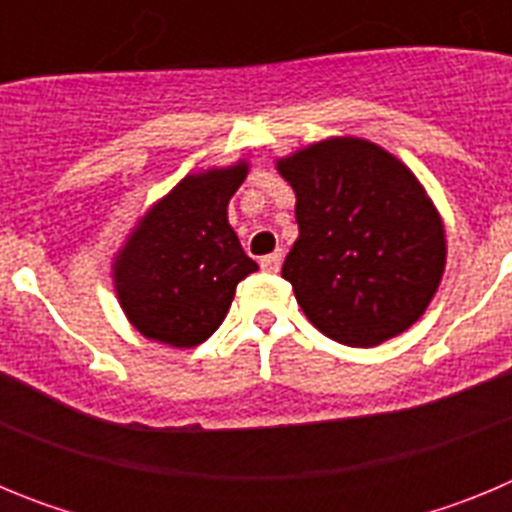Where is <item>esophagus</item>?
I'll return each instance as SVG.
<instances>
[{
  "label": "esophagus",
  "instance_id": "obj_1",
  "mask_svg": "<svg viewBox=\"0 0 512 512\" xmlns=\"http://www.w3.org/2000/svg\"><path fill=\"white\" fill-rule=\"evenodd\" d=\"M282 251H274V253H269V256H264V259H261V269L264 271H269V274H277L279 269H282Z\"/></svg>",
  "mask_w": 512,
  "mask_h": 512
}]
</instances>
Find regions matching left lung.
<instances>
[{"label": "left lung", "instance_id": "1", "mask_svg": "<svg viewBox=\"0 0 512 512\" xmlns=\"http://www.w3.org/2000/svg\"><path fill=\"white\" fill-rule=\"evenodd\" d=\"M300 238L282 277L310 323L343 346H379L436 295L446 238L413 171L369 140L330 138L282 158Z\"/></svg>", "mask_w": 512, "mask_h": 512}]
</instances>
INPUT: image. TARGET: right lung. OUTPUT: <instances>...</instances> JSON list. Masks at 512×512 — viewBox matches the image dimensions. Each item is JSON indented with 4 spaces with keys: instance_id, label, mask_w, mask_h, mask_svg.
Here are the masks:
<instances>
[{
    "instance_id": "1",
    "label": "right lung",
    "mask_w": 512,
    "mask_h": 512,
    "mask_svg": "<svg viewBox=\"0 0 512 512\" xmlns=\"http://www.w3.org/2000/svg\"><path fill=\"white\" fill-rule=\"evenodd\" d=\"M243 179L246 164L182 179L117 256V297L146 338L182 348L207 341L238 282L259 269L228 225V202Z\"/></svg>"
}]
</instances>
